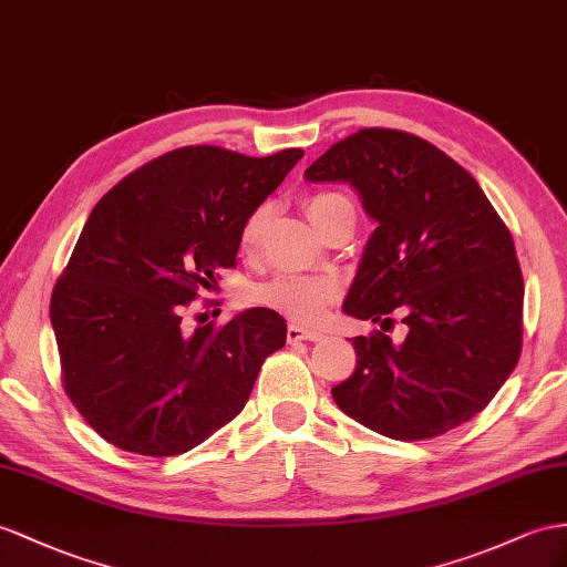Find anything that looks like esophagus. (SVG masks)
<instances>
[{
  "instance_id": "esophagus-1",
  "label": "esophagus",
  "mask_w": 567,
  "mask_h": 567,
  "mask_svg": "<svg viewBox=\"0 0 567 567\" xmlns=\"http://www.w3.org/2000/svg\"><path fill=\"white\" fill-rule=\"evenodd\" d=\"M321 338H323L321 330L303 328V326H297V323H289V326H287V340H289V342H301V340L316 342V340H321Z\"/></svg>"
}]
</instances>
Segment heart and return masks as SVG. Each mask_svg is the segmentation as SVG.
Here are the masks:
<instances>
[{"mask_svg": "<svg viewBox=\"0 0 567 567\" xmlns=\"http://www.w3.org/2000/svg\"><path fill=\"white\" fill-rule=\"evenodd\" d=\"M311 223L323 229L332 217L342 210H354L352 200L338 192H316L309 194L303 200ZM270 208L266 203H260L249 215L244 217L239 227V246L241 251H254L264 229L268 223ZM340 295V285L332 278H316V275H295V272H280L275 278L260 282L251 289V299L260 307H268L280 311L285 316H292L297 321H316L321 318L323 311Z\"/></svg>", "mask_w": 567, "mask_h": 567, "instance_id": "heart-1", "label": "heart"}]
</instances>
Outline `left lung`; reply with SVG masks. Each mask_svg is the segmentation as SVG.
I'll list each match as a JSON object with an SVG mask.
<instances>
[{"mask_svg": "<svg viewBox=\"0 0 567 567\" xmlns=\"http://www.w3.org/2000/svg\"><path fill=\"white\" fill-rule=\"evenodd\" d=\"M350 182L379 227L342 311L390 323L352 340L357 369L332 388L338 408L395 441L435 439L498 393L522 352L525 285L511 229L472 174L433 143L398 128H361L303 172Z\"/></svg>", "mask_w": 567, "mask_h": 567, "instance_id": "1", "label": "left lung"}]
</instances>
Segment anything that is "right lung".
Masks as SVG:
<instances>
[{"label":"right lung","mask_w":567,"mask_h":567,"mask_svg":"<svg viewBox=\"0 0 567 567\" xmlns=\"http://www.w3.org/2000/svg\"><path fill=\"white\" fill-rule=\"evenodd\" d=\"M301 155L186 145L97 200L54 285L50 321L66 395L107 443L182 455L244 410L266 357L285 347V318L256 307L186 330L182 313L215 270L237 264L244 217Z\"/></svg>","instance_id":"1"}]
</instances>
